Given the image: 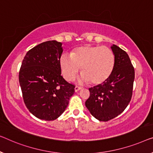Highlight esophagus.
Returning <instances> with one entry per match:
<instances>
[{
	"instance_id": "1",
	"label": "esophagus",
	"mask_w": 153,
	"mask_h": 153,
	"mask_svg": "<svg viewBox=\"0 0 153 153\" xmlns=\"http://www.w3.org/2000/svg\"><path fill=\"white\" fill-rule=\"evenodd\" d=\"M81 88H82L80 87V86H75V91H76V92H77V91H78L79 90H80Z\"/></svg>"
}]
</instances>
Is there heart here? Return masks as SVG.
<instances>
[{
    "instance_id": "b5f03b06",
    "label": "heart",
    "mask_w": 153,
    "mask_h": 153,
    "mask_svg": "<svg viewBox=\"0 0 153 153\" xmlns=\"http://www.w3.org/2000/svg\"><path fill=\"white\" fill-rule=\"evenodd\" d=\"M115 56L106 47L85 45L76 48L71 54L64 53L60 58L63 77L71 81L82 70V79L93 85L103 84L112 75Z\"/></svg>"
}]
</instances>
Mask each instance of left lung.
Listing matches in <instances>:
<instances>
[{
  "label": "left lung",
  "instance_id": "left-lung-1",
  "mask_svg": "<svg viewBox=\"0 0 153 153\" xmlns=\"http://www.w3.org/2000/svg\"><path fill=\"white\" fill-rule=\"evenodd\" d=\"M115 65L110 77L103 84L89 88L85 105L93 117L108 122L125 110L133 95L135 69L128 55L119 47H111Z\"/></svg>",
  "mask_w": 153,
  "mask_h": 153
}]
</instances>
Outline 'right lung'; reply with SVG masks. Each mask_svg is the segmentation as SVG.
<instances>
[{"mask_svg": "<svg viewBox=\"0 0 153 153\" xmlns=\"http://www.w3.org/2000/svg\"><path fill=\"white\" fill-rule=\"evenodd\" d=\"M62 43L44 42L27 51L19 71L25 104L36 117L52 121L65 111L75 85L61 76Z\"/></svg>", "mask_w": 153, "mask_h": 153, "instance_id": "right-lung-1", "label": "right lung"}]
</instances>
